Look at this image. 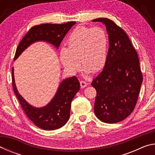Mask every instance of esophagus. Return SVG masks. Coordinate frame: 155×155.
I'll use <instances>...</instances> for the list:
<instances>
[{
	"mask_svg": "<svg viewBox=\"0 0 155 155\" xmlns=\"http://www.w3.org/2000/svg\"><path fill=\"white\" fill-rule=\"evenodd\" d=\"M80 84H81V88H84V87H85L86 86H87V83H86L85 81H81L80 82Z\"/></svg>",
	"mask_w": 155,
	"mask_h": 155,
	"instance_id": "1",
	"label": "esophagus"
}]
</instances>
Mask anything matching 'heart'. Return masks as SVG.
Here are the masks:
<instances>
[{"instance_id": "obj_1", "label": "heart", "mask_w": 155, "mask_h": 155, "mask_svg": "<svg viewBox=\"0 0 155 155\" xmlns=\"http://www.w3.org/2000/svg\"><path fill=\"white\" fill-rule=\"evenodd\" d=\"M65 45L60 52V59L70 73L78 71V62L84 71L91 73L98 72L106 64L109 38L103 28H75L68 36Z\"/></svg>"}]
</instances>
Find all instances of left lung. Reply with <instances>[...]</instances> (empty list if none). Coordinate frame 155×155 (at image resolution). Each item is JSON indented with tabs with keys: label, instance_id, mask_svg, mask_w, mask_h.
Wrapping results in <instances>:
<instances>
[{
	"label": "left lung",
	"instance_id": "8db88e82",
	"mask_svg": "<svg viewBox=\"0 0 155 155\" xmlns=\"http://www.w3.org/2000/svg\"><path fill=\"white\" fill-rule=\"evenodd\" d=\"M106 26L109 48L104 69L94 78V113L101 121L114 124L122 121L134 110L143 75L138 54L127 34L107 18L94 19Z\"/></svg>",
	"mask_w": 155,
	"mask_h": 155
}]
</instances>
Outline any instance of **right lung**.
Masks as SVG:
<instances>
[{"label": "right lung", "instance_id": "obj_1", "mask_svg": "<svg viewBox=\"0 0 155 155\" xmlns=\"http://www.w3.org/2000/svg\"><path fill=\"white\" fill-rule=\"evenodd\" d=\"M75 24V22H69L60 25L41 24L33 26L18 44L14 60L31 44L36 41H48L58 48L65 35ZM12 86L21 107L28 119L41 129L51 130L62 127L68 121L71 103L79 90L80 83L75 76L63 81L53 99L43 108L31 106L18 92L14 81V68H12Z\"/></svg>", "mask_w": 155, "mask_h": 155}]
</instances>
